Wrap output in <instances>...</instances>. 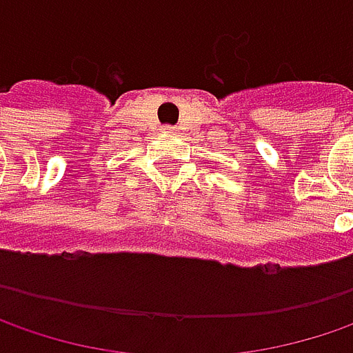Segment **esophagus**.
I'll return each instance as SVG.
<instances>
[{"label":"esophagus","mask_w":353,"mask_h":353,"mask_svg":"<svg viewBox=\"0 0 353 353\" xmlns=\"http://www.w3.org/2000/svg\"><path fill=\"white\" fill-rule=\"evenodd\" d=\"M165 130H168V132H172V128H170V126H168V128H165Z\"/></svg>","instance_id":"1"}]
</instances>
